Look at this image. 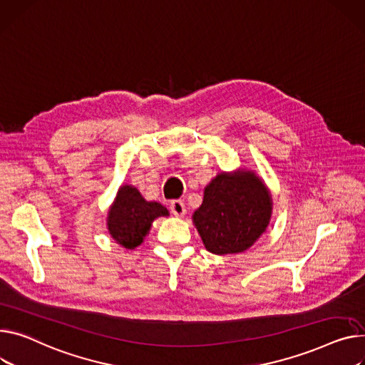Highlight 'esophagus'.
<instances>
[{"label":"esophagus","instance_id":"1","mask_svg":"<svg viewBox=\"0 0 365 365\" xmlns=\"http://www.w3.org/2000/svg\"><path fill=\"white\" fill-rule=\"evenodd\" d=\"M170 210H172V212L176 215V217H183L186 214V207L183 204V201H173L172 204H170Z\"/></svg>","mask_w":365,"mask_h":365}]
</instances>
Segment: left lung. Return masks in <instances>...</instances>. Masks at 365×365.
<instances>
[{
  "instance_id": "obj_1",
  "label": "left lung",
  "mask_w": 365,
  "mask_h": 365,
  "mask_svg": "<svg viewBox=\"0 0 365 365\" xmlns=\"http://www.w3.org/2000/svg\"><path fill=\"white\" fill-rule=\"evenodd\" d=\"M273 198L252 170L218 173L204 189V200L192 215L202 244L215 255L250 250L270 225Z\"/></svg>"
}]
</instances>
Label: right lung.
<instances>
[{"label":"right lung","mask_w":365,"mask_h":365,"mask_svg":"<svg viewBox=\"0 0 365 365\" xmlns=\"http://www.w3.org/2000/svg\"><path fill=\"white\" fill-rule=\"evenodd\" d=\"M167 215L164 205L147 201L132 185H121L108 208L107 229L115 244L132 251L143 244L155 218Z\"/></svg>","instance_id":"obj_1"}]
</instances>
